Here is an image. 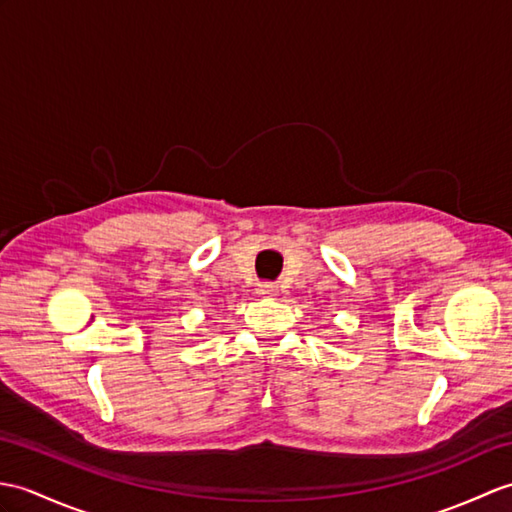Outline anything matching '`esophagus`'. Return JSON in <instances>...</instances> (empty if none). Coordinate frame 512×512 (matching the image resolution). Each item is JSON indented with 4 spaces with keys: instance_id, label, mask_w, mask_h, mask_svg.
<instances>
[{
    "instance_id": "34e87169",
    "label": "esophagus",
    "mask_w": 512,
    "mask_h": 512,
    "mask_svg": "<svg viewBox=\"0 0 512 512\" xmlns=\"http://www.w3.org/2000/svg\"><path fill=\"white\" fill-rule=\"evenodd\" d=\"M277 285L275 283H268V281H261V283H257V288H255V292L257 294H261V296H275L277 294Z\"/></svg>"
}]
</instances>
